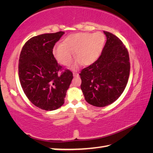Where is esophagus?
I'll list each match as a JSON object with an SVG mask.
<instances>
[{"instance_id": "1", "label": "esophagus", "mask_w": 153, "mask_h": 153, "mask_svg": "<svg viewBox=\"0 0 153 153\" xmlns=\"http://www.w3.org/2000/svg\"><path fill=\"white\" fill-rule=\"evenodd\" d=\"M73 75H74V77H76V76H78V74L76 73V72H74V73H73Z\"/></svg>"}]
</instances>
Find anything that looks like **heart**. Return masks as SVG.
Instances as JSON below:
<instances>
[{
    "label": "heart",
    "mask_w": 153,
    "mask_h": 153,
    "mask_svg": "<svg viewBox=\"0 0 153 153\" xmlns=\"http://www.w3.org/2000/svg\"><path fill=\"white\" fill-rule=\"evenodd\" d=\"M105 43V36L100 32L72 33L65 38L63 44H58L52 53L59 63L67 66L76 58L84 65H89L97 60ZM78 62L74 64L76 67Z\"/></svg>",
    "instance_id": "1"
}]
</instances>
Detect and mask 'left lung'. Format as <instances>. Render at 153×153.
I'll use <instances>...</instances> for the list:
<instances>
[{
  "label": "left lung",
  "instance_id": "left-lung-1",
  "mask_svg": "<svg viewBox=\"0 0 153 153\" xmlns=\"http://www.w3.org/2000/svg\"><path fill=\"white\" fill-rule=\"evenodd\" d=\"M97 61L79 74L85 100L95 107L112 104L122 94L128 81L130 63L128 51L121 40L110 32Z\"/></svg>",
  "mask_w": 153,
  "mask_h": 153
}]
</instances>
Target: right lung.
Instances as JSON below:
<instances>
[{
	"label": "right lung",
	"instance_id": "obj_1",
	"mask_svg": "<svg viewBox=\"0 0 153 153\" xmlns=\"http://www.w3.org/2000/svg\"><path fill=\"white\" fill-rule=\"evenodd\" d=\"M64 32L34 36L27 40L19 59V77L22 89L32 104L45 111H53L64 104L73 74L62 67L53 55V48Z\"/></svg>",
	"mask_w": 153,
	"mask_h": 153
}]
</instances>
